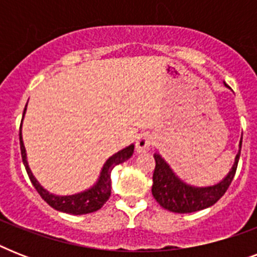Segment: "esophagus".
<instances>
[{"instance_id":"34e87169","label":"esophagus","mask_w":257,"mask_h":257,"mask_svg":"<svg viewBox=\"0 0 257 257\" xmlns=\"http://www.w3.org/2000/svg\"><path fill=\"white\" fill-rule=\"evenodd\" d=\"M153 145V137L148 133H141L139 135L136 140V151L137 153L147 152L149 149L152 148Z\"/></svg>"}]
</instances>
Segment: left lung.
<instances>
[{"mask_svg": "<svg viewBox=\"0 0 257 257\" xmlns=\"http://www.w3.org/2000/svg\"><path fill=\"white\" fill-rule=\"evenodd\" d=\"M240 151H241V141H240ZM240 151L236 155L235 164L229 173L220 183L211 187L188 185L173 173L171 167L165 163L159 153H155L153 157L156 161V167L153 172V197L161 207L175 213H191L211 207L223 197L228 187L231 185L237 169Z\"/></svg>", "mask_w": 257, "mask_h": 257, "instance_id": "obj_1", "label": "left lung"}]
</instances>
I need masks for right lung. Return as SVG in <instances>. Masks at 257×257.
Returning <instances> with one entry per match:
<instances>
[{
	"mask_svg": "<svg viewBox=\"0 0 257 257\" xmlns=\"http://www.w3.org/2000/svg\"><path fill=\"white\" fill-rule=\"evenodd\" d=\"M25 110L26 108L24 109V116H25ZM24 116H22V118H24ZM20 148H21L22 163L25 165L28 176H29L33 187L36 188V191L40 193L42 199L45 200L50 207L60 212H65V213H70V215H85V213H92V212L98 211L108 201L109 196H110V188H112L110 187V184H112V181H110L112 169L116 165L121 164V163H124L128 159H131V156L133 155L135 145H129V147L124 148L120 152H117L116 155H113L112 157H109L106 163L104 164V167H102V171H101L97 183L92 188H89V189L81 192V193H76V195L70 196L53 195V193H49V192L40 185V183L36 180V177H34L32 171H30L28 161H26V151L25 147H24V141H22L21 131H20Z\"/></svg>",
	"mask_w": 257,
	"mask_h": 257,
	"instance_id": "add662e5",
	"label": "right lung"
}]
</instances>
